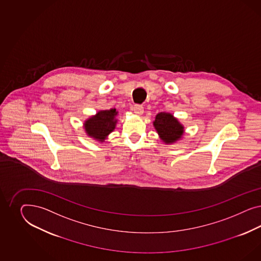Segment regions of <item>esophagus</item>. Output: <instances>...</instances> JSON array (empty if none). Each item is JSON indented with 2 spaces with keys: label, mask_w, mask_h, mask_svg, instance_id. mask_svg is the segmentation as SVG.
<instances>
[{
  "label": "esophagus",
  "mask_w": 261,
  "mask_h": 261,
  "mask_svg": "<svg viewBox=\"0 0 261 261\" xmlns=\"http://www.w3.org/2000/svg\"><path fill=\"white\" fill-rule=\"evenodd\" d=\"M133 111H134V113L136 115L141 116V115L143 114V107H142V105L137 104V105H134V107H133Z\"/></svg>",
  "instance_id": "esophagus-1"
}]
</instances>
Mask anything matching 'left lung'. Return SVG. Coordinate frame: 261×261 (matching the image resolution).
I'll return each mask as SVG.
<instances>
[{
    "mask_svg": "<svg viewBox=\"0 0 261 261\" xmlns=\"http://www.w3.org/2000/svg\"><path fill=\"white\" fill-rule=\"evenodd\" d=\"M160 139L166 144H172L180 141L185 134V127L172 114L161 112L153 121Z\"/></svg>",
    "mask_w": 261,
    "mask_h": 261,
    "instance_id": "left-lung-1",
    "label": "left lung"
}]
</instances>
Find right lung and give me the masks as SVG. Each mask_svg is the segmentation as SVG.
I'll return each mask as SVG.
<instances>
[{
    "instance_id": "1",
    "label": "right lung",
    "mask_w": 261,
    "mask_h": 261,
    "mask_svg": "<svg viewBox=\"0 0 261 261\" xmlns=\"http://www.w3.org/2000/svg\"><path fill=\"white\" fill-rule=\"evenodd\" d=\"M119 112L115 108L109 110L98 111L94 116L88 118L84 123L83 128L88 137L95 141L104 142L108 136L115 130L118 123L117 116Z\"/></svg>"
}]
</instances>
